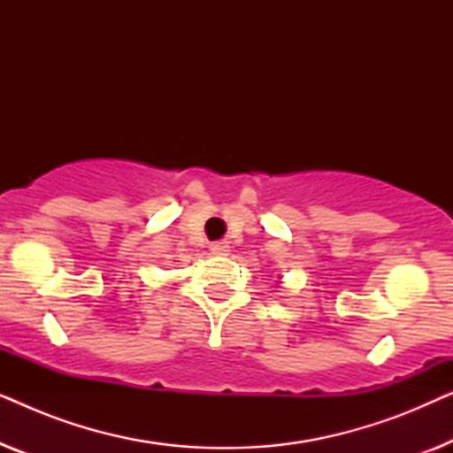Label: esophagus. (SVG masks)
<instances>
[{
  "instance_id": "1",
  "label": "esophagus",
  "mask_w": 453,
  "mask_h": 453,
  "mask_svg": "<svg viewBox=\"0 0 453 453\" xmlns=\"http://www.w3.org/2000/svg\"><path fill=\"white\" fill-rule=\"evenodd\" d=\"M210 251H212L214 256H228V251H231V245H228L226 241H216V243L210 245Z\"/></svg>"
}]
</instances>
